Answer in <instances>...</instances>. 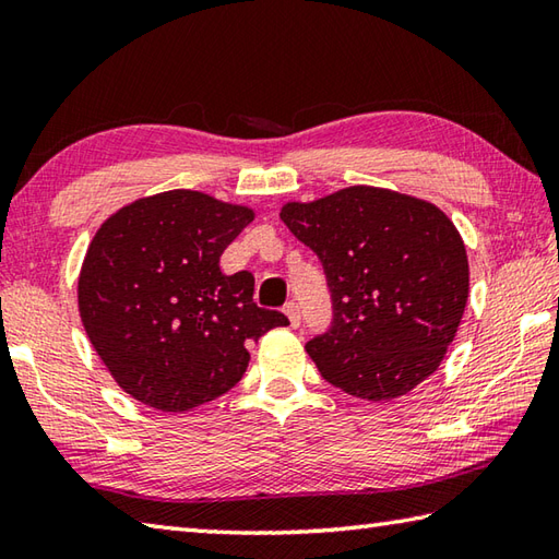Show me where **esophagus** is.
I'll return each mask as SVG.
<instances>
[{"instance_id": "34e87169", "label": "esophagus", "mask_w": 559, "mask_h": 559, "mask_svg": "<svg viewBox=\"0 0 559 559\" xmlns=\"http://www.w3.org/2000/svg\"><path fill=\"white\" fill-rule=\"evenodd\" d=\"M283 312L288 314L290 326H298L300 324V305L298 302H286V308H283Z\"/></svg>"}]
</instances>
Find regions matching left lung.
Listing matches in <instances>:
<instances>
[{
    "mask_svg": "<svg viewBox=\"0 0 559 559\" xmlns=\"http://www.w3.org/2000/svg\"><path fill=\"white\" fill-rule=\"evenodd\" d=\"M281 221L320 257L332 290L330 330L305 344L326 382L388 402L441 366L469 288L465 245L443 211L397 191L348 186L283 205Z\"/></svg>",
    "mask_w": 559,
    "mask_h": 559,
    "instance_id": "1",
    "label": "left lung"
}]
</instances>
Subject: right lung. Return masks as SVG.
<instances>
[{
    "mask_svg": "<svg viewBox=\"0 0 559 559\" xmlns=\"http://www.w3.org/2000/svg\"><path fill=\"white\" fill-rule=\"evenodd\" d=\"M254 221L245 205L164 191L98 227L80 273L86 336L130 397L186 412L245 376L247 346L288 317L254 302V276H225V247Z\"/></svg>",
    "mask_w": 559,
    "mask_h": 559,
    "instance_id": "obj_1",
    "label": "right lung"
}]
</instances>
